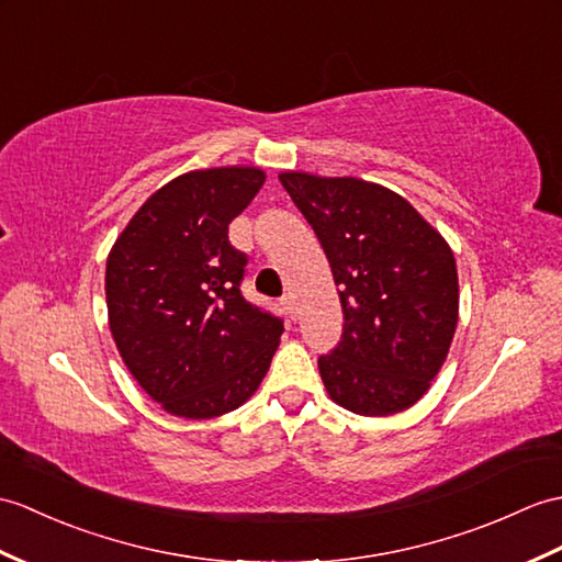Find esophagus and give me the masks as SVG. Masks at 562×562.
Returning <instances> with one entry per match:
<instances>
[{"instance_id":"esophagus-1","label":"esophagus","mask_w":562,"mask_h":562,"mask_svg":"<svg viewBox=\"0 0 562 562\" xmlns=\"http://www.w3.org/2000/svg\"><path fill=\"white\" fill-rule=\"evenodd\" d=\"M282 306H284L286 313H290V318L296 321V302H294L292 294H284V296H282Z\"/></svg>"}]
</instances>
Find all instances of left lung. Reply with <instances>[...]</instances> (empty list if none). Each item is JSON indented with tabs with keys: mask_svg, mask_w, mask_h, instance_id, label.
<instances>
[{
	"mask_svg": "<svg viewBox=\"0 0 562 562\" xmlns=\"http://www.w3.org/2000/svg\"><path fill=\"white\" fill-rule=\"evenodd\" d=\"M340 286L342 340L318 359L328 395L361 416L424 397L458 328L448 241L400 193L355 177L282 172Z\"/></svg>",
	"mask_w": 562,
	"mask_h": 562,
	"instance_id": "left-lung-1",
	"label": "left lung"
}]
</instances>
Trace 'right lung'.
<instances>
[{
    "instance_id": "obj_1",
    "label": "right lung",
    "mask_w": 562,
    "mask_h": 562,
    "mask_svg": "<svg viewBox=\"0 0 562 562\" xmlns=\"http://www.w3.org/2000/svg\"><path fill=\"white\" fill-rule=\"evenodd\" d=\"M258 167L195 169L155 191L114 241L104 272L110 330L162 409L213 419L241 407L280 345L282 318L246 302V254L229 222L254 201Z\"/></svg>"
}]
</instances>
